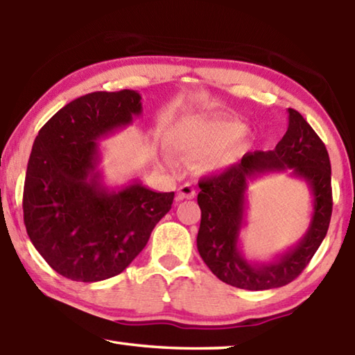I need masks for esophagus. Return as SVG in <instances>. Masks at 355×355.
<instances>
[{
  "label": "esophagus",
  "instance_id": "obj_1",
  "mask_svg": "<svg viewBox=\"0 0 355 355\" xmlns=\"http://www.w3.org/2000/svg\"><path fill=\"white\" fill-rule=\"evenodd\" d=\"M196 189L191 184H183L178 188V199H194Z\"/></svg>",
  "mask_w": 355,
  "mask_h": 355
}]
</instances>
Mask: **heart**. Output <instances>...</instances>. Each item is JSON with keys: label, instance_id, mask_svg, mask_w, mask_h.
I'll use <instances>...</instances> for the list:
<instances>
[{"label": "heart", "instance_id": "1", "mask_svg": "<svg viewBox=\"0 0 355 355\" xmlns=\"http://www.w3.org/2000/svg\"><path fill=\"white\" fill-rule=\"evenodd\" d=\"M245 127L232 119L188 117L173 125L169 141L186 156H203L200 167L207 172L225 169L236 161L245 146Z\"/></svg>", "mask_w": 355, "mask_h": 355}]
</instances>
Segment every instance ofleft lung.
<instances>
[{"label":"left lung","mask_w":355,"mask_h":355,"mask_svg":"<svg viewBox=\"0 0 355 355\" xmlns=\"http://www.w3.org/2000/svg\"><path fill=\"white\" fill-rule=\"evenodd\" d=\"M291 171L312 194V219L300 241L269 262L249 261L241 248L248 182L268 173ZM197 203L202 209L197 249L216 277L241 290L280 288L304 271L326 238L332 216L330 161L322 141L297 111L288 107V130L274 150L249 152L241 163L203 178Z\"/></svg>","instance_id":"8db88e82"}]
</instances>
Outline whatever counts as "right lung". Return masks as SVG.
Here are the masks:
<instances>
[{
    "instance_id": "1",
    "label": "right lung",
    "mask_w": 355,
    "mask_h": 355,
    "mask_svg": "<svg viewBox=\"0 0 355 355\" xmlns=\"http://www.w3.org/2000/svg\"><path fill=\"white\" fill-rule=\"evenodd\" d=\"M137 91L92 92L42 127L28 161L23 216L35 250L58 274L101 282L128 268L172 207L173 192L139 180L107 186L98 141L142 112Z\"/></svg>"
}]
</instances>
